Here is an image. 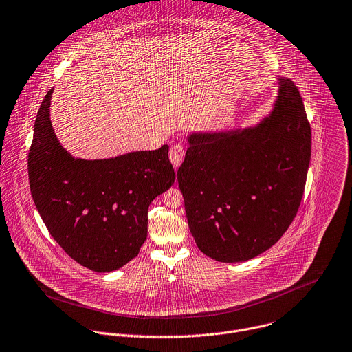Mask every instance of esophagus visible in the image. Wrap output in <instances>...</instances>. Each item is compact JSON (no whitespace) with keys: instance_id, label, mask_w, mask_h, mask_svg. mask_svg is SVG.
Listing matches in <instances>:
<instances>
[{"instance_id":"1","label":"esophagus","mask_w":352,"mask_h":352,"mask_svg":"<svg viewBox=\"0 0 352 352\" xmlns=\"http://www.w3.org/2000/svg\"><path fill=\"white\" fill-rule=\"evenodd\" d=\"M168 156H170V162L173 163V166H174L175 168H178V167L181 166V163L184 162V157H185V149H184V146L179 145V144L173 145V146L170 148Z\"/></svg>"}]
</instances>
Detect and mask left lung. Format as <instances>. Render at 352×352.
<instances>
[{
  "instance_id": "1",
  "label": "left lung",
  "mask_w": 352,
  "mask_h": 352,
  "mask_svg": "<svg viewBox=\"0 0 352 352\" xmlns=\"http://www.w3.org/2000/svg\"><path fill=\"white\" fill-rule=\"evenodd\" d=\"M270 112L248 127L189 133L178 168L190 233L207 256L236 263L274 245L306 185L311 129L295 83L276 76Z\"/></svg>"
}]
</instances>
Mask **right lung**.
<instances>
[{
  "mask_svg": "<svg viewBox=\"0 0 352 352\" xmlns=\"http://www.w3.org/2000/svg\"><path fill=\"white\" fill-rule=\"evenodd\" d=\"M53 87L34 124L28 181L50 236L79 265L109 273L134 259L148 233V207L175 181L168 145L108 159L72 156L50 120Z\"/></svg>",
  "mask_w": 352,
  "mask_h": 352,
  "instance_id": "1",
  "label": "right lung"
}]
</instances>
